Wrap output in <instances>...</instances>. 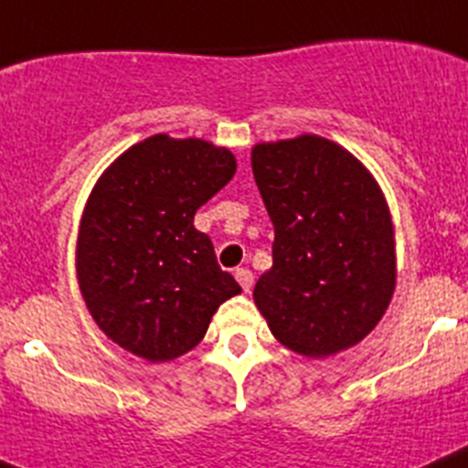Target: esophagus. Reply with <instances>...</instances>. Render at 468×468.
I'll use <instances>...</instances> for the list:
<instances>
[{
    "label": "esophagus",
    "instance_id": "esophagus-1",
    "mask_svg": "<svg viewBox=\"0 0 468 468\" xmlns=\"http://www.w3.org/2000/svg\"><path fill=\"white\" fill-rule=\"evenodd\" d=\"M235 280L239 282V286H242L244 293H250L251 284H254V272H251L250 268H238V271H235Z\"/></svg>",
    "mask_w": 468,
    "mask_h": 468
}]
</instances>
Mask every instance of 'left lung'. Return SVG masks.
Wrapping results in <instances>:
<instances>
[{"label":"left lung","mask_w":468,"mask_h":468,"mask_svg":"<svg viewBox=\"0 0 468 468\" xmlns=\"http://www.w3.org/2000/svg\"><path fill=\"white\" fill-rule=\"evenodd\" d=\"M275 226L272 268L254 303L284 347L324 359L376 328L397 286L394 226L378 182L317 134L251 149Z\"/></svg>","instance_id":"left-lung-1"}]
</instances>
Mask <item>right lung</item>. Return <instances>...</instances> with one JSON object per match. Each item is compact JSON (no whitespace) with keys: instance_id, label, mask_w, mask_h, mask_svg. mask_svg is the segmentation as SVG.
<instances>
[{"instance_id":"add662e5","label":"right lung","mask_w":468,"mask_h":468,"mask_svg":"<svg viewBox=\"0 0 468 468\" xmlns=\"http://www.w3.org/2000/svg\"><path fill=\"white\" fill-rule=\"evenodd\" d=\"M235 167L224 146L154 134L104 170L83 209L77 272L107 338L146 361L176 359L242 292L193 226Z\"/></svg>"}]
</instances>
